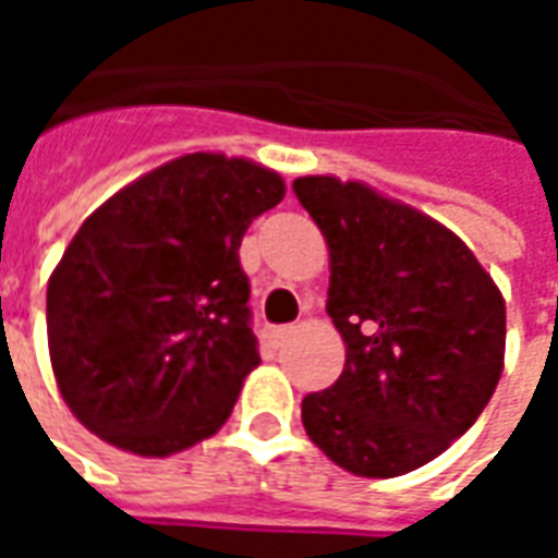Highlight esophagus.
Listing matches in <instances>:
<instances>
[{
  "instance_id": "obj_1",
  "label": "esophagus",
  "mask_w": 558,
  "mask_h": 558,
  "mask_svg": "<svg viewBox=\"0 0 558 558\" xmlns=\"http://www.w3.org/2000/svg\"><path fill=\"white\" fill-rule=\"evenodd\" d=\"M292 328L290 326H266L263 328V340H266V347H271V350H278L283 340L290 338Z\"/></svg>"
}]
</instances>
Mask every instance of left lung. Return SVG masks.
Segmentation results:
<instances>
[{
	"instance_id": "obj_1",
	"label": "left lung",
	"mask_w": 558,
	"mask_h": 558,
	"mask_svg": "<svg viewBox=\"0 0 558 558\" xmlns=\"http://www.w3.org/2000/svg\"><path fill=\"white\" fill-rule=\"evenodd\" d=\"M328 244L343 374L302 400L311 442L362 478L430 463L475 424L505 364V299L463 239L364 182H292Z\"/></svg>"
}]
</instances>
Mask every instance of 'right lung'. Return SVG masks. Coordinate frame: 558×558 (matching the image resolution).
<instances>
[{
  "mask_svg": "<svg viewBox=\"0 0 558 558\" xmlns=\"http://www.w3.org/2000/svg\"><path fill=\"white\" fill-rule=\"evenodd\" d=\"M283 194L263 163L194 151L83 220L47 283V343L86 430L140 457L220 430L259 364L239 247Z\"/></svg>",
  "mask_w": 558,
  "mask_h": 558,
  "instance_id": "obj_1",
  "label": "right lung"
}]
</instances>
